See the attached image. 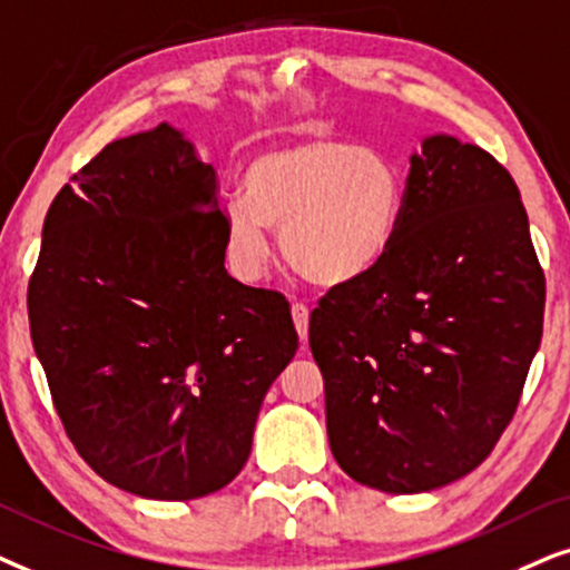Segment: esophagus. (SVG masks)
<instances>
[{
  "instance_id": "obj_1",
  "label": "esophagus",
  "mask_w": 570,
  "mask_h": 570,
  "mask_svg": "<svg viewBox=\"0 0 570 570\" xmlns=\"http://www.w3.org/2000/svg\"><path fill=\"white\" fill-rule=\"evenodd\" d=\"M292 317H294V328H297L302 344H307V328H309V309L302 305V302H294L292 305Z\"/></svg>"
}]
</instances>
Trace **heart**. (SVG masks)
I'll return each instance as SVG.
<instances>
[{"instance_id":"obj_1","label":"heart","mask_w":570,"mask_h":570,"mask_svg":"<svg viewBox=\"0 0 570 570\" xmlns=\"http://www.w3.org/2000/svg\"><path fill=\"white\" fill-rule=\"evenodd\" d=\"M245 195L224 208L226 255L245 278L268 268L271 229L284 261L323 289L377 271L399 239L406 179L381 148L336 138H292L257 154Z\"/></svg>"}]
</instances>
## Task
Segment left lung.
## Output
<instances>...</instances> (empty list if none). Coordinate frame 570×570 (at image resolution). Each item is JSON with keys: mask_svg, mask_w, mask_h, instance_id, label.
Wrapping results in <instances>:
<instances>
[{"mask_svg": "<svg viewBox=\"0 0 570 570\" xmlns=\"http://www.w3.org/2000/svg\"><path fill=\"white\" fill-rule=\"evenodd\" d=\"M404 218L377 271L309 315L338 466L414 495L474 472L519 406L544 276L515 181L453 135L409 158Z\"/></svg>", "mask_w": 570, "mask_h": 570, "instance_id": "left-lung-1", "label": "left lung"}]
</instances>
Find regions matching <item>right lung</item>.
<instances>
[{"label": "right lung", "mask_w": 570, "mask_h": 570, "mask_svg": "<svg viewBox=\"0 0 570 570\" xmlns=\"http://www.w3.org/2000/svg\"><path fill=\"white\" fill-rule=\"evenodd\" d=\"M216 169L169 121L114 140L51 203L30 338L72 445L114 488L195 500L247 464L299 336L224 268Z\"/></svg>", "instance_id": "add662e5"}]
</instances>
